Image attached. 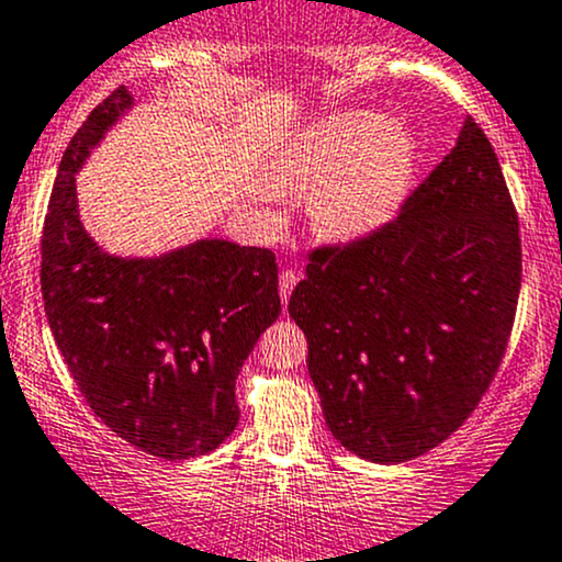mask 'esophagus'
Wrapping results in <instances>:
<instances>
[{"mask_svg":"<svg viewBox=\"0 0 562 562\" xmlns=\"http://www.w3.org/2000/svg\"><path fill=\"white\" fill-rule=\"evenodd\" d=\"M297 279H300V276L294 273V270H289V268H283V270H281L279 292H281V300H283V303H286V300H289V294H292V289L297 286Z\"/></svg>","mask_w":562,"mask_h":562,"instance_id":"1","label":"esophagus"}]
</instances>
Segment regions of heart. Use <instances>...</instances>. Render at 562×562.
<instances>
[{"label": "heart", "mask_w": 562, "mask_h": 562, "mask_svg": "<svg viewBox=\"0 0 562 562\" xmlns=\"http://www.w3.org/2000/svg\"><path fill=\"white\" fill-rule=\"evenodd\" d=\"M415 168L413 138L375 112H348L313 128L294 149L292 179L311 198V220L329 238H359L391 220Z\"/></svg>", "instance_id": "1"}]
</instances>
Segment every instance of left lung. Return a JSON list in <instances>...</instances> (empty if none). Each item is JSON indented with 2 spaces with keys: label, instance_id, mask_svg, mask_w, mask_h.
<instances>
[{
  "label": "left lung",
  "instance_id": "1",
  "mask_svg": "<svg viewBox=\"0 0 562 562\" xmlns=\"http://www.w3.org/2000/svg\"><path fill=\"white\" fill-rule=\"evenodd\" d=\"M289 313L331 437L402 463L474 413L509 346L520 297L517 209L472 117L400 214L307 255Z\"/></svg>",
  "mask_w": 562,
  "mask_h": 562
}]
</instances>
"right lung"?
<instances>
[{
    "label": "right lung",
    "mask_w": 562,
    "mask_h": 562,
    "mask_svg": "<svg viewBox=\"0 0 562 562\" xmlns=\"http://www.w3.org/2000/svg\"><path fill=\"white\" fill-rule=\"evenodd\" d=\"M128 106V90H112L66 147L42 225V300L95 418L136 450L184 461L238 426L235 378L281 313L279 265L220 238L158 259L110 257L90 240L75 173Z\"/></svg>",
    "instance_id": "right-lung-1"
}]
</instances>
